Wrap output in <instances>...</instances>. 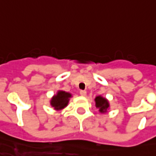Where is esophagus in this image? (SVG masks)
I'll use <instances>...</instances> for the list:
<instances>
[{
    "label": "esophagus",
    "mask_w": 156,
    "mask_h": 156,
    "mask_svg": "<svg viewBox=\"0 0 156 156\" xmlns=\"http://www.w3.org/2000/svg\"><path fill=\"white\" fill-rule=\"evenodd\" d=\"M80 96L85 97L86 95H87V92H86V91H80Z\"/></svg>",
    "instance_id": "esophagus-1"
}]
</instances>
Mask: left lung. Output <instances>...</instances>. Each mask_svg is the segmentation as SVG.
<instances>
[{"label":"left lung","mask_w":156,"mask_h":156,"mask_svg":"<svg viewBox=\"0 0 156 156\" xmlns=\"http://www.w3.org/2000/svg\"><path fill=\"white\" fill-rule=\"evenodd\" d=\"M94 100H95V106H96V108L98 109L101 114L107 113L108 109H109V100L106 98L98 95L95 98Z\"/></svg>","instance_id":"8db88e82"}]
</instances>
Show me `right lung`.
I'll list each match as a JSON object with an SVG mask.
<instances>
[{
  "label": "right lung",
  "instance_id": "right-lung-1",
  "mask_svg": "<svg viewBox=\"0 0 156 156\" xmlns=\"http://www.w3.org/2000/svg\"><path fill=\"white\" fill-rule=\"evenodd\" d=\"M72 97L71 93L59 90L53 95L50 100V105L52 108H54L55 110H62L64 109L69 102V98Z\"/></svg>",
  "mask_w": 156,
  "mask_h": 156
}]
</instances>
